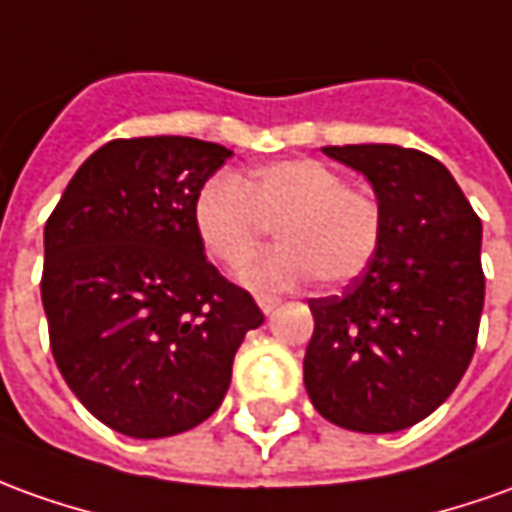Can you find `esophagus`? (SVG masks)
Masks as SVG:
<instances>
[{
    "mask_svg": "<svg viewBox=\"0 0 512 512\" xmlns=\"http://www.w3.org/2000/svg\"><path fill=\"white\" fill-rule=\"evenodd\" d=\"M256 303H259V309H262L264 315H273L281 298H276V295H256Z\"/></svg>",
    "mask_w": 512,
    "mask_h": 512,
    "instance_id": "obj_1",
    "label": "esophagus"
}]
</instances>
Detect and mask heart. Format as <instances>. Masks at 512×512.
I'll return each mask as SVG.
<instances>
[{
	"instance_id": "b5f03b06",
	"label": "heart",
	"mask_w": 512,
	"mask_h": 512,
	"mask_svg": "<svg viewBox=\"0 0 512 512\" xmlns=\"http://www.w3.org/2000/svg\"><path fill=\"white\" fill-rule=\"evenodd\" d=\"M267 228L276 250L239 270L256 290H287L315 276L323 287L351 284L376 259L384 236L379 200L348 186L340 169L315 158H284L245 175H214L192 200V231L217 267H239Z\"/></svg>"
}]
</instances>
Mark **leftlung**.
Instances as JSON below:
<instances>
[{
    "label": "left lung",
    "mask_w": 512,
    "mask_h": 512,
    "mask_svg": "<svg viewBox=\"0 0 512 512\" xmlns=\"http://www.w3.org/2000/svg\"><path fill=\"white\" fill-rule=\"evenodd\" d=\"M323 153L357 169L384 214L376 259L343 295L312 298L303 384L331 424L384 435L424 421L454 393L485 303L482 222L438 158L398 144Z\"/></svg>",
    "instance_id": "1"
}]
</instances>
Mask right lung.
Returning a JSON list of instances; mask_svg holds the SVG:
<instances>
[{
	"mask_svg": "<svg viewBox=\"0 0 512 512\" xmlns=\"http://www.w3.org/2000/svg\"><path fill=\"white\" fill-rule=\"evenodd\" d=\"M231 150L189 136L102 144L44 228L41 301L58 370L94 418L128 438L203 424L236 348L264 323L192 231L197 189Z\"/></svg>",
	"mask_w": 512,
	"mask_h": 512,
	"instance_id": "right-lung-1",
	"label": "right lung"
}]
</instances>
